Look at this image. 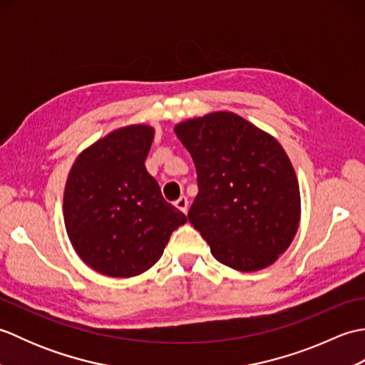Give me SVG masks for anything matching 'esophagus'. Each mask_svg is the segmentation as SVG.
I'll use <instances>...</instances> for the list:
<instances>
[{
  "label": "esophagus",
  "instance_id": "esophagus-1",
  "mask_svg": "<svg viewBox=\"0 0 365 365\" xmlns=\"http://www.w3.org/2000/svg\"><path fill=\"white\" fill-rule=\"evenodd\" d=\"M175 207H177L180 212L187 213V212H188V199L185 197V196H182L180 199L175 200Z\"/></svg>",
  "mask_w": 365,
  "mask_h": 365
}]
</instances>
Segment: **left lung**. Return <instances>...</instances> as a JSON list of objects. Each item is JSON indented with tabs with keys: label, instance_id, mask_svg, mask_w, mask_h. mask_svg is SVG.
<instances>
[{
	"label": "left lung",
	"instance_id": "left-lung-1",
	"mask_svg": "<svg viewBox=\"0 0 365 365\" xmlns=\"http://www.w3.org/2000/svg\"><path fill=\"white\" fill-rule=\"evenodd\" d=\"M174 131L197 173L188 220L213 257L243 273L273 265L301 220L298 178L282 145L230 111L183 120Z\"/></svg>",
	"mask_w": 365,
	"mask_h": 365
}]
</instances>
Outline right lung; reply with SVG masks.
<instances>
[{
	"label": "right lung",
	"instance_id": "obj_1",
	"mask_svg": "<svg viewBox=\"0 0 365 365\" xmlns=\"http://www.w3.org/2000/svg\"><path fill=\"white\" fill-rule=\"evenodd\" d=\"M155 130L138 123L100 138L76 157L64 190V222L78 257L110 277L143 274L187 222L147 173Z\"/></svg>",
	"mask_w": 365,
	"mask_h": 365
}]
</instances>
